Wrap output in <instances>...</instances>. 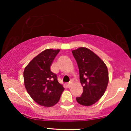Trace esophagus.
Returning <instances> with one entry per match:
<instances>
[{"instance_id":"esophagus-1","label":"esophagus","mask_w":131,"mask_h":131,"mask_svg":"<svg viewBox=\"0 0 131 131\" xmlns=\"http://www.w3.org/2000/svg\"><path fill=\"white\" fill-rule=\"evenodd\" d=\"M71 85H72V82H69V83H68V84H67L68 88H70L71 86Z\"/></svg>"}]
</instances>
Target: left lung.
<instances>
[{"mask_svg":"<svg viewBox=\"0 0 131 131\" xmlns=\"http://www.w3.org/2000/svg\"><path fill=\"white\" fill-rule=\"evenodd\" d=\"M79 70L83 92L77 102L89 106L98 102L104 94L108 84V71L106 64L91 50L81 47L72 51Z\"/></svg>","mask_w":131,"mask_h":131,"instance_id":"1","label":"left lung"}]
</instances>
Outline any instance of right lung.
Listing matches in <instances>:
<instances>
[{
  "label": "right lung",
  "instance_id": "add662e5",
  "mask_svg": "<svg viewBox=\"0 0 131 131\" xmlns=\"http://www.w3.org/2000/svg\"><path fill=\"white\" fill-rule=\"evenodd\" d=\"M60 50L47 49L35 57L25 67L24 84L30 96L39 105L45 107L58 102L64 90L52 72L50 66Z\"/></svg>",
  "mask_w": 131,
  "mask_h": 131
}]
</instances>
